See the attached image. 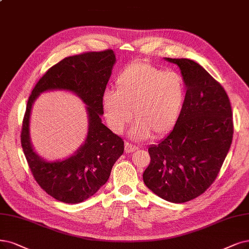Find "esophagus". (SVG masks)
Returning a JSON list of instances; mask_svg holds the SVG:
<instances>
[{"mask_svg":"<svg viewBox=\"0 0 249 249\" xmlns=\"http://www.w3.org/2000/svg\"><path fill=\"white\" fill-rule=\"evenodd\" d=\"M137 149V146L136 145H133L132 143H130V142H125V152L126 153H131V152H134V151H136Z\"/></svg>","mask_w":249,"mask_h":249,"instance_id":"obj_1","label":"esophagus"}]
</instances>
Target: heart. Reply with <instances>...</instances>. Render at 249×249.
<instances>
[{"mask_svg":"<svg viewBox=\"0 0 249 249\" xmlns=\"http://www.w3.org/2000/svg\"><path fill=\"white\" fill-rule=\"evenodd\" d=\"M116 90H107L103 108L107 123L121 133L133 118L136 139L162 136L176 126L186 100V84L174 71H163L145 61L124 67L115 80Z\"/></svg>","mask_w":249,"mask_h":249,"instance_id":"b5f03b06","label":"heart"}]
</instances>
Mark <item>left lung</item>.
<instances>
[{"mask_svg": "<svg viewBox=\"0 0 249 249\" xmlns=\"http://www.w3.org/2000/svg\"><path fill=\"white\" fill-rule=\"evenodd\" d=\"M166 60L180 69L186 100L173 130L149 148L142 178L160 198L183 203L203 194L219 173L233 140L232 107L224 87L200 64Z\"/></svg>", "mask_w": 249, "mask_h": 249, "instance_id": "1", "label": "left lung"}]
</instances>
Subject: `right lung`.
<instances>
[{
	"label": "right lung",
	"mask_w": 249,
	"mask_h": 249,
	"mask_svg": "<svg viewBox=\"0 0 249 249\" xmlns=\"http://www.w3.org/2000/svg\"><path fill=\"white\" fill-rule=\"evenodd\" d=\"M116 61L113 50L69 56L50 68L38 81L27 100L21 128V146L34 178L48 195L76 204L93 196L107 181L116 161L124 152L121 137L101 123L103 96ZM72 90L87 104L88 139L76 154L63 161L47 162L32 150L28 124L31 106L46 89Z\"/></svg>",
	"instance_id": "obj_1"
}]
</instances>
